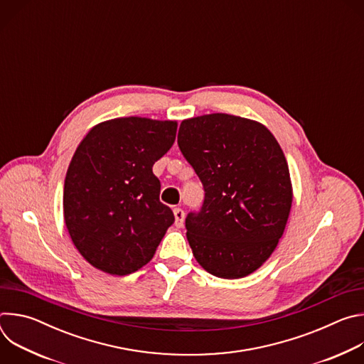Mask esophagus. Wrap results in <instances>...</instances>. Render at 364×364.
<instances>
[{"instance_id":"34e87169","label":"esophagus","mask_w":364,"mask_h":364,"mask_svg":"<svg viewBox=\"0 0 364 364\" xmlns=\"http://www.w3.org/2000/svg\"><path fill=\"white\" fill-rule=\"evenodd\" d=\"M174 218H176V226L181 228L184 223V210L177 207V209H174Z\"/></svg>"}]
</instances>
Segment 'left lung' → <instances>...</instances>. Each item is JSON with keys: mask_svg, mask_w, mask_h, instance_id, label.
Wrapping results in <instances>:
<instances>
[{"mask_svg": "<svg viewBox=\"0 0 364 364\" xmlns=\"http://www.w3.org/2000/svg\"><path fill=\"white\" fill-rule=\"evenodd\" d=\"M177 142L204 187L201 210L186 219L196 261L218 278L247 277L272 255L289 218L282 148L265 125L228 114L184 119Z\"/></svg>", "mask_w": 364, "mask_h": 364, "instance_id": "8db88e82", "label": "left lung"}]
</instances>
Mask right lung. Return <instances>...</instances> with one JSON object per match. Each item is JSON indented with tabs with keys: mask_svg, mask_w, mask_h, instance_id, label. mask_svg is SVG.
<instances>
[{
	"mask_svg": "<svg viewBox=\"0 0 364 364\" xmlns=\"http://www.w3.org/2000/svg\"><path fill=\"white\" fill-rule=\"evenodd\" d=\"M176 134V121L115 118L95 125L76 148L63 215L73 245L93 268L119 277L141 269L174 223L152 166Z\"/></svg>",
	"mask_w": 364,
	"mask_h": 364,
	"instance_id": "obj_1",
	"label": "right lung"
}]
</instances>
